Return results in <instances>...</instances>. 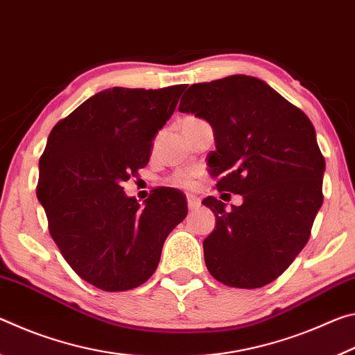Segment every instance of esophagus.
<instances>
[{
  "label": "esophagus",
  "instance_id": "1",
  "mask_svg": "<svg viewBox=\"0 0 355 355\" xmlns=\"http://www.w3.org/2000/svg\"><path fill=\"white\" fill-rule=\"evenodd\" d=\"M188 207H189V209H197V208H199L200 207V199H199V197L188 194Z\"/></svg>",
  "mask_w": 355,
  "mask_h": 355
}]
</instances>
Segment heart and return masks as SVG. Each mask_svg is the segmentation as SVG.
I'll list each match as a JSON object with an SVG mask.
<instances>
[{
  "label": "heart",
  "mask_w": 355,
  "mask_h": 355,
  "mask_svg": "<svg viewBox=\"0 0 355 355\" xmlns=\"http://www.w3.org/2000/svg\"><path fill=\"white\" fill-rule=\"evenodd\" d=\"M173 182H175L177 184H182V186H189L192 183L191 175H188V173H178V175L173 178Z\"/></svg>",
  "instance_id": "1"
}]
</instances>
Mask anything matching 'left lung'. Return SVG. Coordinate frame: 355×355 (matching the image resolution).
<instances>
[{
  "instance_id": "obj_1",
  "label": "left lung",
  "mask_w": 355,
  "mask_h": 355,
  "mask_svg": "<svg viewBox=\"0 0 355 355\" xmlns=\"http://www.w3.org/2000/svg\"><path fill=\"white\" fill-rule=\"evenodd\" d=\"M180 112L207 120L216 150L208 158L219 191L239 207L207 197L216 228L203 241L209 274L224 285L260 288L290 266L322 205L326 161L313 123L263 80L232 75L192 84Z\"/></svg>"
}]
</instances>
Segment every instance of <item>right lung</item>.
Segmentation results:
<instances>
[{
    "instance_id": "1",
    "label": "right lung",
    "mask_w": 355,
    "mask_h": 355,
    "mask_svg": "<svg viewBox=\"0 0 355 355\" xmlns=\"http://www.w3.org/2000/svg\"><path fill=\"white\" fill-rule=\"evenodd\" d=\"M184 87L105 89L48 136L37 199L62 257L100 290L125 291L148 280L167 235L188 214L177 189H156L141 207L122 188L147 166L152 141Z\"/></svg>"
}]
</instances>
